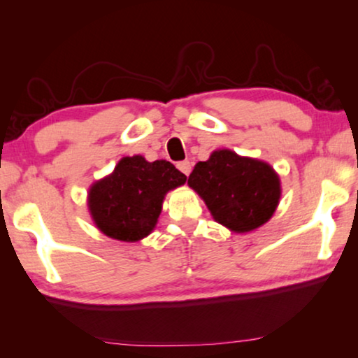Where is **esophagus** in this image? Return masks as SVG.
Returning a JSON list of instances; mask_svg holds the SVG:
<instances>
[{
    "label": "esophagus",
    "mask_w": 358,
    "mask_h": 358,
    "mask_svg": "<svg viewBox=\"0 0 358 358\" xmlns=\"http://www.w3.org/2000/svg\"><path fill=\"white\" fill-rule=\"evenodd\" d=\"M178 169L184 176H189L190 171H192V163L190 161H180V163H178Z\"/></svg>",
    "instance_id": "obj_1"
}]
</instances>
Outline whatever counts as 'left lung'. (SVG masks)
Listing matches in <instances>:
<instances>
[{
  "label": "left lung",
  "mask_w": 358,
  "mask_h": 358,
  "mask_svg": "<svg viewBox=\"0 0 358 358\" xmlns=\"http://www.w3.org/2000/svg\"><path fill=\"white\" fill-rule=\"evenodd\" d=\"M187 184L203 199L215 222L234 233L252 231L268 222L282 195L271 164L231 150H217L207 161H199Z\"/></svg>",
  "instance_id": "obj_1"
}]
</instances>
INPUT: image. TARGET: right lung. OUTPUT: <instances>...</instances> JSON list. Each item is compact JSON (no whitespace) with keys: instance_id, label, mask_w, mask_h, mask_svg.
Wrapping results in <instances>:
<instances>
[{"instance_id":"obj_1","label":"right lung","mask_w":358,"mask_h":358,"mask_svg":"<svg viewBox=\"0 0 358 358\" xmlns=\"http://www.w3.org/2000/svg\"><path fill=\"white\" fill-rule=\"evenodd\" d=\"M169 161L150 163L143 156H125L114 173L91 185L87 207L106 236L135 243L153 231L164 195L185 182Z\"/></svg>"}]
</instances>
